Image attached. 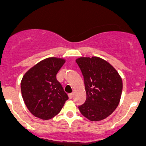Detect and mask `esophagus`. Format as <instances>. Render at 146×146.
I'll return each mask as SVG.
<instances>
[{
    "mask_svg": "<svg viewBox=\"0 0 146 146\" xmlns=\"http://www.w3.org/2000/svg\"><path fill=\"white\" fill-rule=\"evenodd\" d=\"M68 97H69V98H70V99H72L73 97V93H70V94H68Z\"/></svg>",
    "mask_w": 146,
    "mask_h": 146,
    "instance_id": "esophagus-1",
    "label": "esophagus"
}]
</instances>
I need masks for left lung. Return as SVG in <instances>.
Segmentation results:
<instances>
[{"label":"left lung","instance_id":"1","mask_svg":"<svg viewBox=\"0 0 146 146\" xmlns=\"http://www.w3.org/2000/svg\"><path fill=\"white\" fill-rule=\"evenodd\" d=\"M76 62L84 79L86 100L78 107L84 117L98 121L111 115L120 102L122 79L111 64L98 57H79Z\"/></svg>","mask_w":146,"mask_h":146}]
</instances>
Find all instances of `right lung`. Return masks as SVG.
Masks as SVG:
<instances>
[{
	"label": "right lung",
	"instance_id": "add662e5",
	"mask_svg": "<svg viewBox=\"0 0 146 146\" xmlns=\"http://www.w3.org/2000/svg\"><path fill=\"white\" fill-rule=\"evenodd\" d=\"M65 60L48 57L29 69L21 81V92L25 104L35 117L48 120L57 115L68 96L57 74Z\"/></svg>",
	"mask_w": 146,
	"mask_h": 146
}]
</instances>
